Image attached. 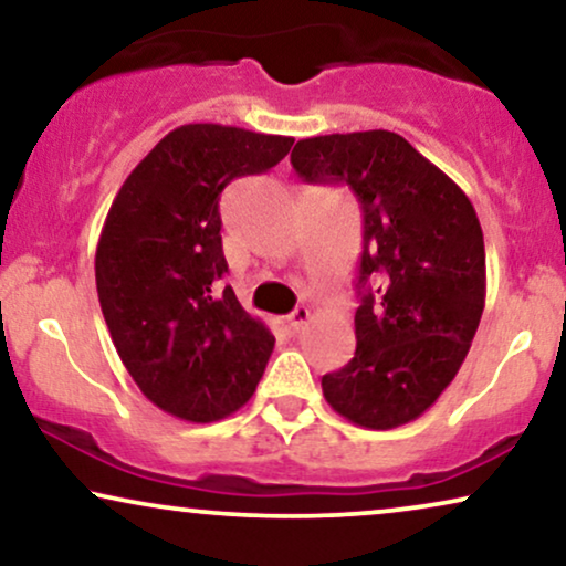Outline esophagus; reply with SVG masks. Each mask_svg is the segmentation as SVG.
I'll use <instances>...</instances> for the list:
<instances>
[{"instance_id": "esophagus-1", "label": "esophagus", "mask_w": 566, "mask_h": 566, "mask_svg": "<svg viewBox=\"0 0 566 566\" xmlns=\"http://www.w3.org/2000/svg\"><path fill=\"white\" fill-rule=\"evenodd\" d=\"M310 319H312V312L306 310V306H296V310H293L289 317H285V322H289V327L293 329V333H301V329H304V325Z\"/></svg>"}]
</instances>
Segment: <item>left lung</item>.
<instances>
[{
  "label": "left lung",
  "instance_id": "left-lung-1",
  "mask_svg": "<svg viewBox=\"0 0 566 566\" xmlns=\"http://www.w3.org/2000/svg\"><path fill=\"white\" fill-rule=\"evenodd\" d=\"M291 164L310 185H348L364 212L356 354L322 377V392L356 427H402L447 390L479 329V216L450 176L387 129L298 139Z\"/></svg>",
  "mask_w": 566,
  "mask_h": 566
}]
</instances>
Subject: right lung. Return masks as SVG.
<instances>
[{"label":"right lung","mask_w":566,"mask_h":566,"mask_svg":"<svg viewBox=\"0 0 566 566\" xmlns=\"http://www.w3.org/2000/svg\"><path fill=\"white\" fill-rule=\"evenodd\" d=\"M293 137L185 124L135 166L95 249V289L122 364L153 406L210 423L252 398L275 337L239 304L220 241V192L265 174Z\"/></svg>","instance_id":"right-lung-1"}]
</instances>
